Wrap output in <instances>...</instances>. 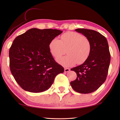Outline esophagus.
Segmentation results:
<instances>
[{"mask_svg": "<svg viewBox=\"0 0 120 120\" xmlns=\"http://www.w3.org/2000/svg\"><path fill=\"white\" fill-rule=\"evenodd\" d=\"M70 71V68H64V72H66V73Z\"/></svg>", "mask_w": 120, "mask_h": 120, "instance_id": "esophagus-1", "label": "esophagus"}]
</instances>
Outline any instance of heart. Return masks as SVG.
Returning <instances> with one entry per match:
<instances>
[{"instance_id": "1", "label": "heart", "mask_w": 120, "mask_h": 120, "mask_svg": "<svg viewBox=\"0 0 120 120\" xmlns=\"http://www.w3.org/2000/svg\"><path fill=\"white\" fill-rule=\"evenodd\" d=\"M50 53L55 59L61 57L67 50V56L58 60L63 67H69L77 62L81 64L88 59L91 51L90 41L77 32L69 31L63 34L61 40L53 38L49 43Z\"/></svg>"}]
</instances>
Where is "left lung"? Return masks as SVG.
Returning a JSON list of instances; mask_svg holds the SVG:
<instances>
[{"label": "left lung", "mask_w": 120, "mask_h": 120, "mask_svg": "<svg viewBox=\"0 0 120 120\" xmlns=\"http://www.w3.org/2000/svg\"><path fill=\"white\" fill-rule=\"evenodd\" d=\"M75 31L90 41L91 51L83 64L71 68L77 74V78L70 84L75 91L82 94L96 91L105 82L110 62V53L106 38L93 30L79 28Z\"/></svg>", "instance_id": "left-lung-1"}]
</instances>
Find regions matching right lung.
<instances>
[{"label": "right lung", "mask_w": 120, "mask_h": 120, "mask_svg": "<svg viewBox=\"0 0 120 120\" xmlns=\"http://www.w3.org/2000/svg\"><path fill=\"white\" fill-rule=\"evenodd\" d=\"M62 31L30 29L17 37L9 50L10 68L17 83L24 90L39 93L49 89L64 68L53 59L49 43Z\"/></svg>", "instance_id": "obj_1"}]
</instances>
